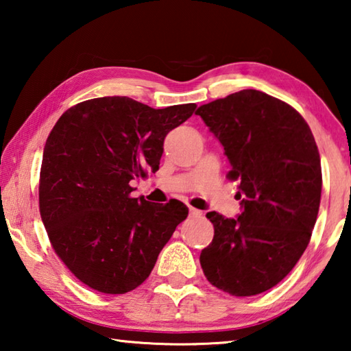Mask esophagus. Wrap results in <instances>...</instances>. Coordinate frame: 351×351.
Wrapping results in <instances>:
<instances>
[{
	"mask_svg": "<svg viewBox=\"0 0 351 351\" xmlns=\"http://www.w3.org/2000/svg\"><path fill=\"white\" fill-rule=\"evenodd\" d=\"M189 213H190V217H193V218L201 217V212H199V210H197V209H193V207H190V209H189Z\"/></svg>",
	"mask_w": 351,
	"mask_h": 351,
	"instance_id": "esophagus-1",
	"label": "esophagus"
}]
</instances>
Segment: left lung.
<instances>
[{
    "label": "left lung",
    "mask_w": 351,
    "mask_h": 351,
    "mask_svg": "<svg viewBox=\"0 0 351 351\" xmlns=\"http://www.w3.org/2000/svg\"><path fill=\"white\" fill-rule=\"evenodd\" d=\"M197 114L224 147L243 207L237 218L207 213L215 235L201 268L224 293L260 294L289 274L310 243L322 192L316 141L293 106L257 90L201 105Z\"/></svg>",
    "instance_id": "left-lung-1"
}]
</instances>
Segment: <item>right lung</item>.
I'll use <instances>...</instances> for the list:
<instances>
[{
	"mask_svg": "<svg viewBox=\"0 0 351 351\" xmlns=\"http://www.w3.org/2000/svg\"><path fill=\"white\" fill-rule=\"evenodd\" d=\"M195 108L91 99L64 111L47 136L40 215L56 254L86 287L104 294L138 288L187 218L181 201L162 206L132 198L130 181L159 169L165 136Z\"/></svg>",
	"mask_w": 351,
	"mask_h": 351,
	"instance_id": "add662e5",
	"label": "right lung"
}]
</instances>
